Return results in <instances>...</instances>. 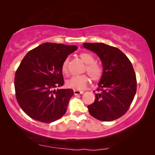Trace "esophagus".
Returning a JSON list of instances; mask_svg holds the SVG:
<instances>
[{
    "label": "esophagus",
    "instance_id": "34e87169",
    "mask_svg": "<svg viewBox=\"0 0 155 155\" xmlns=\"http://www.w3.org/2000/svg\"><path fill=\"white\" fill-rule=\"evenodd\" d=\"M83 91H80V90H74V94L75 95H78V94H83Z\"/></svg>",
    "mask_w": 155,
    "mask_h": 155
}]
</instances>
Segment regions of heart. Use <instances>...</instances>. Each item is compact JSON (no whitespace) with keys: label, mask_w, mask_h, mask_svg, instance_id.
Here are the masks:
<instances>
[{"label":"heart","mask_w":155,"mask_h":155,"mask_svg":"<svg viewBox=\"0 0 155 155\" xmlns=\"http://www.w3.org/2000/svg\"><path fill=\"white\" fill-rule=\"evenodd\" d=\"M81 60L86 63L84 68V72H87L92 79L94 81L100 80L103 75V68L95 61V58L92 54L88 52H82L79 54ZM69 59L65 58L61 65V71L63 73L67 75L68 73ZM90 78L87 74H82L80 75L73 76L66 80L65 84L68 87L73 90H82L90 83Z\"/></svg>","instance_id":"obj_1"}]
</instances>
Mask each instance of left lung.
Returning <instances> with one entry per match:
<instances>
[{"label":"left lung","instance_id":"obj_1","mask_svg":"<svg viewBox=\"0 0 155 155\" xmlns=\"http://www.w3.org/2000/svg\"><path fill=\"white\" fill-rule=\"evenodd\" d=\"M84 48L100 58L103 75L94 102L88 105L93 117L102 121L118 119L126 113L134 99L137 80L128 57L118 48L103 43H84Z\"/></svg>","mask_w":155,"mask_h":155}]
</instances>
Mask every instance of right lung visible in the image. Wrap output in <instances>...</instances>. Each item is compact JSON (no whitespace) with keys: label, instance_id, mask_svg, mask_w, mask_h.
Instances as JSON below:
<instances>
[{"label":"right lung","instance_id":"1","mask_svg":"<svg viewBox=\"0 0 155 155\" xmlns=\"http://www.w3.org/2000/svg\"><path fill=\"white\" fill-rule=\"evenodd\" d=\"M76 46L42 44L26 54L15 77L17 101L29 117L51 123L64 115L74 92L71 89L55 90L64 84L61 65Z\"/></svg>","mask_w":155,"mask_h":155}]
</instances>
